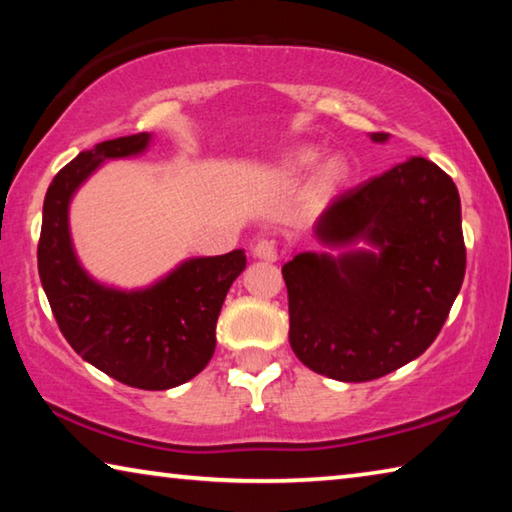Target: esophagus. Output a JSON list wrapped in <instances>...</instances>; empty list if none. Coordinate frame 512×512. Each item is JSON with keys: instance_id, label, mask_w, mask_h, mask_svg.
I'll return each mask as SVG.
<instances>
[{"instance_id": "esophagus-1", "label": "esophagus", "mask_w": 512, "mask_h": 512, "mask_svg": "<svg viewBox=\"0 0 512 512\" xmlns=\"http://www.w3.org/2000/svg\"><path fill=\"white\" fill-rule=\"evenodd\" d=\"M253 257L264 259V262H277V244L273 239H259L253 246Z\"/></svg>"}]
</instances>
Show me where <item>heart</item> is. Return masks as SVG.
I'll return each instance as SVG.
<instances>
[{
    "mask_svg": "<svg viewBox=\"0 0 512 512\" xmlns=\"http://www.w3.org/2000/svg\"><path fill=\"white\" fill-rule=\"evenodd\" d=\"M314 160H316V151H302V153L296 155V160H293V164H296V167H300V169H305ZM345 178H348V164H345L341 158L327 160L323 167H320V173H318L320 185H325V187L341 185Z\"/></svg>",
    "mask_w": 512,
    "mask_h": 512,
    "instance_id": "b5f03b06",
    "label": "heart"
}]
</instances>
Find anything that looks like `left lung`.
I'll return each mask as SVG.
<instances>
[{
  "label": "left lung",
  "instance_id": "obj_1",
  "mask_svg": "<svg viewBox=\"0 0 512 512\" xmlns=\"http://www.w3.org/2000/svg\"><path fill=\"white\" fill-rule=\"evenodd\" d=\"M370 137L386 142L388 133ZM316 237L327 246L368 241L375 250L300 253L282 266L296 357L339 381L379 379L418 359L465 277L454 180L429 160H406L336 196Z\"/></svg>",
  "mask_w": 512,
  "mask_h": 512
}]
</instances>
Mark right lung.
<instances>
[{
	"mask_svg": "<svg viewBox=\"0 0 512 512\" xmlns=\"http://www.w3.org/2000/svg\"><path fill=\"white\" fill-rule=\"evenodd\" d=\"M149 133L83 151L56 173L42 205L38 273L60 332L76 354L121 384L167 391L196 377L216 348L225 293L246 268L244 250L194 257L153 287L119 291L94 282L74 255L67 210L103 160L142 153Z\"/></svg>",
	"mask_w": 512,
	"mask_h": 512,
	"instance_id": "obj_1",
	"label": "right lung"
}]
</instances>
